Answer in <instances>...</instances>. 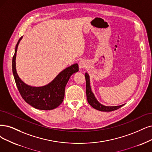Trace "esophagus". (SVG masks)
<instances>
[{"instance_id": "obj_1", "label": "esophagus", "mask_w": 152, "mask_h": 152, "mask_svg": "<svg viewBox=\"0 0 152 152\" xmlns=\"http://www.w3.org/2000/svg\"><path fill=\"white\" fill-rule=\"evenodd\" d=\"M79 67L80 69H83V68H85L86 66V61H85L84 60H81L79 62Z\"/></svg>"}]
</instances>
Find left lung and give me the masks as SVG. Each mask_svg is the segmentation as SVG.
I'll return each instance as SVG.
<instances>
[{"label": "left lung", "instance_id": "1", "mask_svg": "<svg viewBox=\"0 0 152 152\" xmlns=\"http://www.w3.org/2000/svg\"><path fill=\"white\" fill-rule=\"evenodd\" d=\"M85 79L86 83V97L88 103L90 104L93 108L101 111H112L121 108L124 104L115 106H107L101 104L95 98L93 93L91 91L90 86V80H89V76L87 72L85 73Z\"/></svg>", "mask_w": 152, "mask_h": 152}]
</instances>
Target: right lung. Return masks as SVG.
I'll return each mask as SVG.
<instances>
[{"mask_svg": "<svg viewBox=\"0 0 152 152\" xmlns=\"http://www.w3.org/2000/svg\"><path fill=\"white\" fill-rule=\"evenodd\" d=\"M19 39L15 46L12 58V72L18 90L25 102L32 107L41 110H50L59 106L64 98L65 87L71 76L79 71L77 64H74L62 71L48 85L34 87L26 85L19 77L16 71L15 59Z\"/></svg>", "mask_w": 152, "mask_h": 152, "instance_id": "obj_1", "label": "right lung"}]
</instances>
